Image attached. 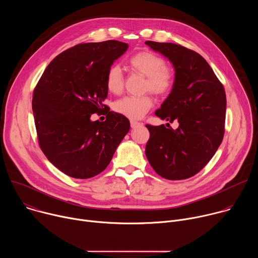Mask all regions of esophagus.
I'll use <instances>...</instances> for the list:
<instances>
[{
    "instance_id": "34e87169",
    "label": "esophagus",
    "mask_w": 258,
    "mask_h": 258,
    "mask_svg": "<svg viewBox=\"0 0 258 258\" xmlns=\"http://www.w3.org/2000/svg\"><path fill=\"white\" fill-rule=\"evenodd\" d=\"M139 124H140V122H138V121H136V120H131V126H132V128L137 127Z\"/></svg>"
}]
</instances>
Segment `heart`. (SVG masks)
I'll use <instances>...</instances> for the list:
<instances>
[{
    "mask_svg": "<svg viewBox=\"0 0 258 258\" xmlns=\"http://www.w3.org/2000/svg\"><path fill=\"white\" fill-rule=\"evenodd\" d=\"M130 67L146 77L144 85L145 92H151L157 96L169 94L174 85V73L166 66L164 59L150 51H141L128 59ZM105 84L107 90L112 94H120L124 86V77L121 68L114 64L109 67L106 73ZM153 106V99L145 95L142 97L127 96L117 100L114 111L130 119L142 118Z\"/></svg>",
    "mask_w": 258,
    "mask_h": 258,
    "instance_id": "1",
    "label": "heart"
}]
</instances>
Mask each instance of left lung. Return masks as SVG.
<instances>
[{
	"label": "left lung",
	"mask_w": 258,
	"mask_h": 258,
	"mask_svg": "<svg viewBox=\"0 0 258 258\" xmlns=\"http://www.w3.org/2000/svg\"><path fill=\"white\" fill-rule=\"evenodd\" d=\"M145 44L168 58L174 67L173 88L155 114L178 122L176 130L147 124L150 138L145 153L160 176L171 180L189 178L209 162L223 142L225 89L195 51L172 43Z\"/></svg>",
	"instance_id": "1"
}]
</instances>
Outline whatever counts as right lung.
I'll return each instance as SVG.
<instances>
[{
    "instance_id": "1",
    "label": "right lung",
    "mask_w": 258,
    "mask_h": 258,
    "mask_svg": "<svg viewBox=\"0 0 258 258\" xmlns=\"http://www.w3.org/2000/svg\"><path fill=\"white\" fill-rule=\"evenodd\" d=\"M128 48L118 41L72 47L47 66L32 96L39 144L48 160L75 178L102 172L130 131L126 117L103 104L109 67ZM94 113L106 120L92 122Z\"/></svg>"
}]
</instances>
